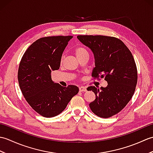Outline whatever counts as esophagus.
I'll return each instance as SVG.
<instances>
[{"mask_svg": "<svg viewBox=\"0 0 153 153\" xmlns=\"http://www.w3.org/2000/svg\"><path fill=\"white\" fill-rule=\"evenodd\" d=\"M79 91L80 92H83V91H87V89L84 86H81L79 87Z\"/></svg>", "mask_w": 153, "mask_h": 153, "instance_id": "34e87169", "label": "esophagus"}]
</instances>
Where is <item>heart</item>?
Returning <instances> with one entry per match:
<instances>
[{
    "label": "heart",
    "mask_w": 153,
    "mask_h": 153,
    "mask_svg": "<svg viewBox=\"0 0 153 153\" xmlns=\"http://www.w3.org/2000/svg\"><path fill=\"white\" fill-rule=\"evenodd\" d=\"M75 53H76V55L77 56V58H79L81 56H83V55H85V54H89L88 51L85 48H84L83 47H77L76 48H75ZM61 63L63 62V57L61 58Z\"/></svg>",
    "instance_id": "heart-1"
}]
</instances>
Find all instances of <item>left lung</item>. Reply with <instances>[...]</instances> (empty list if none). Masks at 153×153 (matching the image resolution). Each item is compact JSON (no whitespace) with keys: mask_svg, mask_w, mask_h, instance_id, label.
<instances>
[{"mask_svg":"<svg viewBox=\"0 0 153 153\" xmlns=\"http://www.w3.org/2000/svg\"><path fill=\"white\" fill-rule=\"evenodd\" d=\"M77 39L93 51L95 60L92 77L105 78L108 83L100 90L87 87L95 94L89 104L91 111L100 118L116 114L132 98L137 83V70L134 56L119 39L105 35H77Z\"/></svg>","mask_w":153,"mask_h":153,"instance_id":"left-lung-1","label":"left lung"}]
</instances>
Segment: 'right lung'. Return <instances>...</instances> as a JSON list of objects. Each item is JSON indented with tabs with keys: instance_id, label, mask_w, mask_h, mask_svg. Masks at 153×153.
I'll list each match as a JSON object with an SVG mask.
<instances>
[{
	"instance_id": "add662e5",
	"label": "right lung",
	"mask_w": 153,
	"mask_h": 153,
	"mask_svg": "<svg viewBox=\"0 0 153 153\" xmlns=\"http://www.w3.org/2000/svg\"><path fill=\"white\" fill-rule=\"evenodd\" d=\"M72 37L39 39L25 51L19 63L18 79L23 95L31 108L45 118L60 114L79 92L76 85L62 87L51 79L52 71L59 69L63 51Z\"/></svg>"
}]
</instances>
